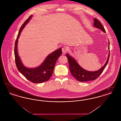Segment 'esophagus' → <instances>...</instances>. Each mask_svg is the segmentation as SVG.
Here are the masks:
<instances>
[{"label":"esophagus","mask_w":121,"mask_h":121,"mask_svg":"<svg viewBox=\"0 0 121 121\" xmlns=\"http://www.w3.org/2000/svg\"><path fill=\"white\" fill-rule=\"evenodd\" d=\"M69 50V49L68 47L66 46H63L62 48V52H63V53H65L66 52L68 51Z\"/></svg>","instance_id":"34e87169"}]
</instances>
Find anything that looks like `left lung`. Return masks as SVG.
<instances>
[{"instance_id":"left-lung-1","label":"left lung","mask_w":121,"mask_h":121,"mask_svg":"<svg viewBox=\"0 0 121 121\" xmlns=\"http://www.w3.org/2000/svg\"><path fill=\"white\" fill-rule=\"evenodd\" d=\"M93 20L94 27L101 29L106 33L105 30L101 22L96 18H94ZM109 45V41H108V49L110 52ZM66 55L68 59L69 63V70L71 74L79 82H86L95 80L101 75L108 63L109 58L110 52L108 55V59L104 65L100 69L96 71H89L83 69L77 63L74 58L68 53H67Z\"/></svg>"}]
</instances>
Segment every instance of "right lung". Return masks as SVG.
<instances>
[{
	"mask_svg": "<svg viewBox=\"0 0 121 121\" xmlns=\"http://www.w3.org/2000/svg\"><path fill=\"white\" fill-rule=\"evenodd\" d=\"M32 15L26 20L21 27L15 41L14 55L15 63L18 70L29 81L34 83H42L48 80L52 76L56 61L62 54V48L49 54L45 59L43 63L38 67L28 68L24 66L17 52V41L20 34L25 26L29 23Z\"/></svg>",
	"mask_w": 121,
	"mask_h": 121,
	"instance_id": "add662e5",
	"label": "right lung"
}]
</instances>
